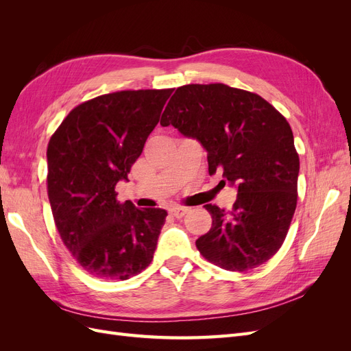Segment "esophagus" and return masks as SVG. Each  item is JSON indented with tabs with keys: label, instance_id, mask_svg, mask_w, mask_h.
I'll use <instances>...</instances> for the list:
<instances>
[{
	"label": "esophagus",
	"instance_id": "34e87169",
	"mask_svg": "<svg viewBox=\"0 0 351 351\" xmlns=\"http://www.w3.org/2000/svg\"><path fill=\"white\" fill-rule=\"evenodd\" d=\"M189 210H190V209H189V208H184V206H173L171 209H169V212H171V215H174L176 218L184 217Z\"/></svg>",
	"mask_w": 351,
	"mask_h": 351
}]
</instances>
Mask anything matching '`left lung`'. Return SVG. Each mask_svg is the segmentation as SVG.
Here are the masks:
<instances>
[{
    "mask_svg": "<svg viewBox=\"0 0 351 351\" xmlns=\"http://www.w3.org/2000/svg\"><path fill=\"white\" fill-rule=\"evenodd\" d=\"M208 152L209 174L237 187L230 210L205 205L212 227L196 240L202 256L249 271L278 252L297 204L299 155L290 124L259 95L222 83L178 88L161 117Z\"/></svg>",
    "mask_w": 351,
    "mask_h": 351,
    "instance_id": "obj_1",
    "label": "left lung"
}]
</instances>
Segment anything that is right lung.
<instances>
[{"label":"right lung","mask_w":351,"mask_h":351,"mask_svg":"<svg viewBox=\"0 0 351 351\" xmlns=\"http://www.w3.org/2000/svg\"><path fill=\"white\" fill-rule=\"evenodd\" d=\"M173 89L121 90L74 108L47 151L48 197L62 243L93 277L129 280L154 258L167 210L117 202Z\"/></svg>","instance_id":"right-lung-1"}]
</instances>
